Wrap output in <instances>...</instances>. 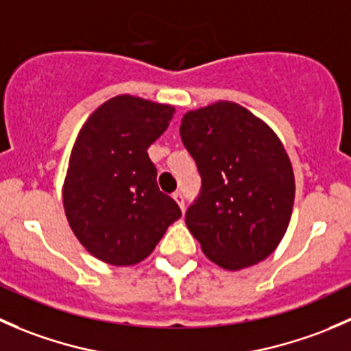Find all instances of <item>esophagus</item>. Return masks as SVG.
Returning <instances> with one entry per match:
<instances>
[{
	"label": "esophagus",
	"instance_id": "34e87169",
	"mask_svg": "<svg viewBox=\"0 0 351 351\" xmlns=\"http://www.w3.org/2000/svg\"><path fill=\"white\" fill-rule=\"evenodd\" d=\"M173 198H175L176 204H178L180 207H182V210H183V208H185V195H183V192L176 190V192L173 193Z\"/></svg>",
	"mask_w": 351,
	"mask_h": 351
}]
</instances>
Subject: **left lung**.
Segmentation results:
<instances>
[{
  "instance_id": "8db88e82",
  "label": "left lung",
  "mask_w": 351,
  "mask_h": 351,
  "mask_svg": "<svg viewBox=\"0 0 351 351\" xmlns=\"http://www.w3.org/2000/svg\"><path fill=\"white\" fill-rule=\"evenodd\" d=\"M180 136L202 178L185 221L204 253L226 270L265 260L284 238L295 195L278 137L231 101L189 112Z\"/></svg>"
}]
</instances>
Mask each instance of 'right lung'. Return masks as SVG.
<instances>
[{"label": "right lung", "instance_id": "add662e5", "mask_svg": "<svg viewBox=\"0 0 351 351\" xmlns=\"http://www.w3.org/2000/svg\"><path fill=\"white\" fill-rule=\"evenodd\" d=\"M175 108L120 95L81 127L62 186L67 222L80 243L105 263L136 265L149 256L176 219L147 147L168 129Z\"/></svg>", "mask_w": 351, "mask_h": 351}]
</instances>
